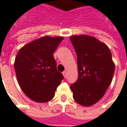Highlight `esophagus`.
<instances>
[{"instance_id": "obj_1", "label": "esophagus", "mask_w": 127, "mask_h": 127, "mask_svg": "<svg viewBox=\"0 0 127 127\" xmlns=\"http://www.w3.org/2000/svg\"><path fill=\"white\" fill-rule=\"evenodd\" d=\"M63 74L64 77V78H66V77H67V72L66 70H64L63 72Z\"/></svg>"}]
</instances>
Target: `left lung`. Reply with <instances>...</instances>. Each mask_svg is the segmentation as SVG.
Segmentation results:
<instances>
[{
  "instance_id": "left-lung-1",
  "label": "left lung",
  "mask_w": 127,
  "mask_h": 127,
  "mask_svg": "<svg viewBox=\"0 0 127 127\" xmlns=\"http://www.w3.org/2000/svg\"><path fill=\"white\" fill-rule=\"evenodd\" d=\"M77 56L78 79L70 85L75 102L90 107L98 102L110 85L114 72L110 50L94 37H70Z\"/></svg>"
}]
</instances>
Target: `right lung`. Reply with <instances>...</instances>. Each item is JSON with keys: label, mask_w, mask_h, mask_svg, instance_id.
<instances>
[{"label": "right lung", "mask_w": 127, "mask_h": 127, "mask_svg": "<svg viewBox=\"0 0 127 127\" xmlns=\"http://www.w3.org/2000/svg\"><path fill=\"white\" fill-rule=\"evenodd\" d=\"M64 38L45 36L23 46L15 60V70L21 90L36 102L53 99L64 77L57 69L53 53Z\"/></svg>", "instance_id": "right-lung-1"}]
</instances>
